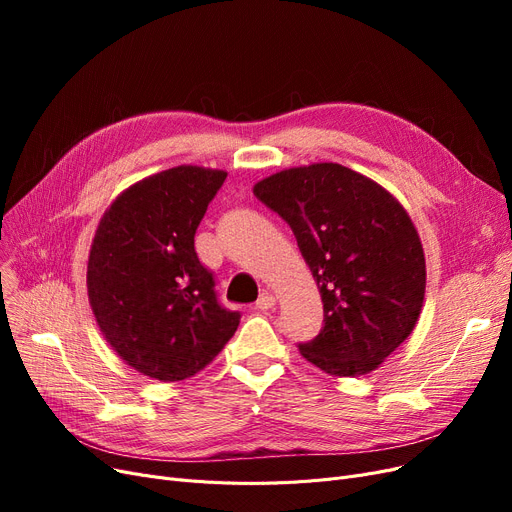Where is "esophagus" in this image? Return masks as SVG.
<instances>
[{
	"label": "esophagus",
	"instance_id": "34e87169",
	"mask_svg": "<svg viewBox=\"0 0 512 512\" xmlns=\"http://www.w3.org/2000/svg\"><path fill=\"white\" fill-rule=\"evenodd\" d=\"M274 305H276V297H274V294L263 292L261 297L257 299V303H255V309H259V311H270V309H274Z\"/></svg>",
	"mask_w": 512,
	"mask_h": 512
}]
</instances>
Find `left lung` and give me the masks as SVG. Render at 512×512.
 Wrapping results in <instances>:
<instances>
[{"label":"left lung","instance_id":"8db88e82","mask_svg":"<svg viewBox=\"0 0 512 512\" xmlns=\"http://www.w3.org/2000/svg\"><path fill=\"white\" fill-rule=\"evenodd\" d=\"M253 193L292 228L321 292L324 328L301 355L340 378L378 369L413 332L425 297V255L405 207L340 164L282 170Z\"/></svg>","mask_w":512,"mask_h":512}]
</instances>
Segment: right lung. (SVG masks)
Returning a JSON list of instances; mask_svg holds the SVG:
<instances>
[{
	"mask_svg": "<svg viewBox=\"0 0 512 512\" xmlns=\"http://www.w3.org/2000/svg\"><path fill=\"white\" fill-rule=\"evenodd\" d=\"M224 170L176 166L128 186L97 226L87 290L97 326L120 359L159 382L209 365L240 313L215 297L195 232L226 180Z\"/></svg>",
	"mask_w": 512,
	"mask_h": 512,
	"instance_id": "add662e5",
	"label": "right lung"
}]
</instances>
